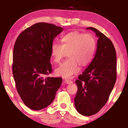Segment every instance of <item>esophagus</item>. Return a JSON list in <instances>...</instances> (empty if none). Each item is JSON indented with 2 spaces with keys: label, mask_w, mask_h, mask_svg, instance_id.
I'll return each instance as SVG.
<instances>
[{
  "label": "esophagus",
  "mask_w": 128,
  "mask_h": 128,
  "mask_svg": "<svg viewBox=\"0 0 128 128\" xmlns=\"http://www.w3.org/2000/svg\"><path fill=\"white\" fill-rule=\"evenodd\" d=\"M65 82H66V83L67 84H72L73 81H70V80H69L66 79V80H65Z\"/></svg>",
  "instance_id": "1"
}]
</instances>
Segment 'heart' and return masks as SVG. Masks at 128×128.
I'll use <instances>...</instances> for the list:
<instances>
[{
  "label": "heart",
  "instance_id": "b5f03b06",
  "mask_svg": "<svg viewBox=\"0 0 128 128\" xmlns=\"http://www.w3.org/2000/svg\"><path fill=\"white\" fill-rule=\"evenodd\" d=\"M62 44L53 43L51 54L53 61L60 63L66 53L69 59L55 70V74L64 78H70L80 70L79 64L86 66L92 62L96 48L95 38L90 34L74 31L62 36Z\"/></svg>",
  "mask_w": 128,
  "mask_h": 128
}]
</instances>
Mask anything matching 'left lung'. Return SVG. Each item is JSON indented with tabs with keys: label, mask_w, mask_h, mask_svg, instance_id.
<instances>
[{
	"label": "left lung",
	"mask_w": 128,
	"mask_h": 128,
	"mask_svg": "<svg viewBox=\"0 0 128 128\" xmlns=\"http://www.w3.org/2000/svg\"><path fill=\"white\" fill-rule=\"evenodd\" d=\"M97 49L92 62L76 80L78 91L74 105L84 116L96 114L107 103L116 80V54L112 41L94 28Z\"/></svg>",
	"instance_id": "obj_1"
}]
</instances>
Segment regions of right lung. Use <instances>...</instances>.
<instances>
[{
	"mask_svg": "<svg viewBox=\"0 0 128 128\" xmlns=\"http://www.w3.org/2000/svg\"><path fill=\"white\" fill-rule=\"evenodd\" d=\"M63 30L46 22L36 23L19 34L13 52L12 73L17 92L28 107L40 110L52 102L62 83L60 77H46L54 39Z\"/></svg>",
	"mask_w": 128,
	"mask_h": 128,
	"instance_id": "add662e5",
	"label": "right lung"
}]
</instances>
